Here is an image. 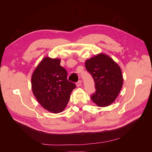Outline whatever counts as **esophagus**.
<instances>
[{"instance_id":"1","label":"esophagus","mask_w":152,"mask_h":152,"mask_svg":"<svg viewBox=\"0 0 152 152\" xmlns=\"http://www.w3.org/2000/svg\"><path fill=\"white\" fill-rule=\"evenodd\" d=\"M81 84H82V80H80L78 81V82H77V84H76V85H77V87H80V86H81Z\"/></svg>"}]
</instances>
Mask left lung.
<instances>
[{
	"label": "left lung",
	"mask_w": 152,
	"mask_h": 152,
	"mask_svg": "<svg viewBox=\"0 0 152 152\" xmlns=\"http://www.w3.org/2000/svg\"><path fill=\"white\" fill-rule=\"evenodd\" d=\"M85 66L95 83L96 91L91 96L93 102L99 107L112 104L123 85L121 67L113 59L103 53L87 59Z\"/></svg>",
	"instance_id": "obj_1"
}]
</instances>
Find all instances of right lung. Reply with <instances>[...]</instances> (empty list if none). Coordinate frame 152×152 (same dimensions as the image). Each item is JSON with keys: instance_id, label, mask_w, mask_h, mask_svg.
Wrapping results in <instances>:
<instances>
[{"instance_id": "right-lung-1", "label": "right lung", "mask_w": 152, "mask_h": 152, "mask_svg": "<svg viewBox=\"0 0 152 152\" xmlns=\"http://www.w3.org/2000/svg\"><path fill=\"white\" fill-rule=\"evenodd\" d=\"M61 59L45 57L32 73L31 89L42 107L54 113L62 112L76 86L67 80V72Z\"/></svg>"}]
</instances>
